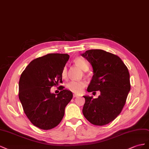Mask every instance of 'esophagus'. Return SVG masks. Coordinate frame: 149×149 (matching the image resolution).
<instances>
[{
    "label": "esophagus",
    "mask_w": 149,
    "mask_h": 149,
    "mask_svg": "<svg viewBox=\"0 0 149 149\" xmlns=\"http://www.w3.org/2000/svg\"><path fill=\"white\" fill-rule=\"evenodd\" d=\"M73 97H74V98H75V97H79V95H77V94H75V93H74V94L73 95Z\"/></svg>",
    "instance_id": "34e87169"
}]
</instances>
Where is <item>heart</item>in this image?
Returning <instances> with one entry per match:
<instances>
[{
  "instance_id": "obj_1",
  "label": "heart",
  "mask_w": 149,
  "mask_h": 149,
  "mask_svg": "<svg viewBox=\"0 0 149 149\" xmlns=\"http://www.w3.org/2000/svg\"><path fill=\"white\" fill-rule=\"evenodd\" d=\"M74 62L76 64L78 65L81 69L86 71L88 69V62L85 60L84 58L82 57H76L74 59ZM62 77L63 78H65L67 75V68L66 66L63 67L62 70ZM87 85L86 82L85 80H72L69 83H68L67 87L69 90L72 92H74L76 93H81L84 88L86 87Z\"/></svg>"
}]
</instances>
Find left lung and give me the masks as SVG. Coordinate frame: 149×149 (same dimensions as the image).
<instances>
[{
  "mask_svg": "<svg viewBox=\"0 0 149 149\" xmlns=\"http://www.w3.org/2000/svg\"><path fill=\"white\" fill-rule=\"evenodd\" d=\"M82 56L93 70L87 91L100 92L97 99L84 96L83 114L93 125L108 124L120 113L130 90L128 69L119 57L103 50H88Z\"/></svg>",
  "mask_w": 149,
  "mask_h": 149,
  "instance_id": "left-lung-1",
  "label": "left lung"
}]
</instances>
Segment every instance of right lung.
Instances as JSON below:
<instances>
[{
  "label": "right lung",
  "instance_id": "add662e5",
  "mask_svg": "<svg viewBox=\"0 0 149 149\" xmlns=\"http://www.w3.org/2000/svg\"><path fill=\"white\" fill-rule=\"evenodd\" d=\"M69 58L67 54H49L30 62L20 75L19 98L32 124L42 130L57 126L65 108L72 99V92L59 86L58 94L50 88L62 83V70Z\"/></svg>",
  "mask_w": 149,
  "mask_h": 149
}]
</instances>
